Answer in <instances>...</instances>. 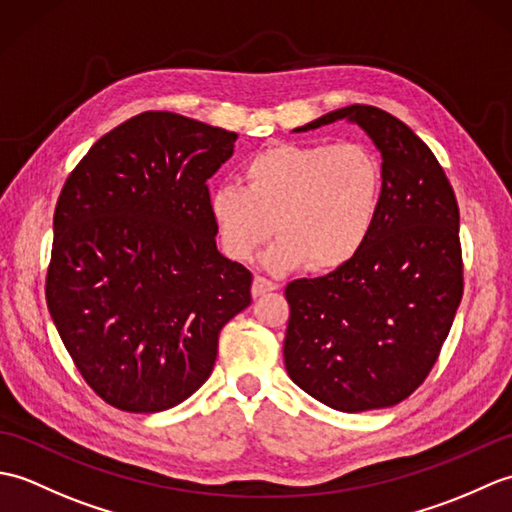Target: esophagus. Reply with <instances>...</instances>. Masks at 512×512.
<instances>
[{
    "instance_id": "34e87169",
    "label": "esophagus",
    "mask_w": 512,
    "mask_h": 512,
    "mask_svg": "<svg viewBox=\"0 0 512 512\" xmlns=\"http://www.w3.org/2000/svg\"><path fill=\"white\" fill-rule=\"evenodd\" d=\"M277 290V284H273V281L266 279V277H255L253 279V288H250V292H253V297H262V295H268V292Z\"/></svg>"
}]
</instances>
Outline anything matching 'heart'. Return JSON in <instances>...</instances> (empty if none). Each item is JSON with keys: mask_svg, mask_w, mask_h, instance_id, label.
Instances as JSON below:
<instances>
[{"mask_svg": "<svg viewBox=\"0 0 512 512\" xmlns=\"http://www.w3.org/2000/svg\"><path fill=\"white\" fill-rule=\"evenodd\" d=\"M244 182L211 193L213 224L237 262L281 235L264 259L273 273L350 264L374 233L385 191L383 165L361 143L273 145L246 162Z\"/></svg>", "mask_w": 512, "mask_h": 512, "instance_id": "1", "label": "heart"}]
</instances>
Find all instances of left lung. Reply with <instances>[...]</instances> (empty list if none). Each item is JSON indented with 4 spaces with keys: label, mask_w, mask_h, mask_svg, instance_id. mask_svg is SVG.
I'll return each mask as SVG.
<instances>
[{
    "label": "left lung",
    "mask_w": 512,
    "mask_h": 512,
    "mask_svg": "<svg viewBox=\"0 0 512 512\" xmlns=\"http://www.w3.org/2000/svg\"><path fill=\"white\" fill-rule=\"evenodd\" d=\"M356 123L383 156L385 191L372 237L350 264L286 286L288 376L336 411L398 405L449 336L462 301L460 209L438 158L378 107L350 105L295 132Z\"/></svg>",
    "instance_id": "8db88e82"
}]
</instances>
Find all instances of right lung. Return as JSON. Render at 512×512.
I'll use <instances>...</instances> for the list:
<instances>
[{"label": "right lung", "instance_id": "right-lung-1", "mask_svg": "<svg viewBox=\"0 0 512 512\" xmlns=\"http://www.w3.org/2000/svg\"><path fill=\"white\" fill-rule=\"evenodd\" d=\"M235 132L143 112L96 140L54 209L46 301L72 361L107 405L156 413L211 376L217 336L253 275L215 246L209 180Z\"/></svg>", "mask_w": 512, "mask_h": 512}]
</instances>
